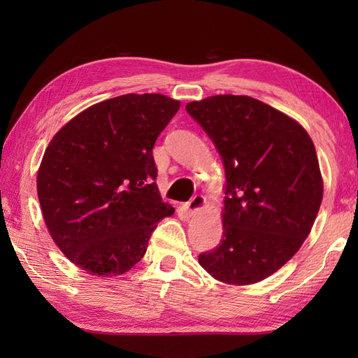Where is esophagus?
I'll return each mask as SVG.
<instances>
[{"label":"esophagus","instance_id":"1","mask_svg":"<svg viewBox=\"0 0 358 358\" xmlns=\"http://www.w3.org/2000/svg\"><path fill=\"white\" fill-rule=\"evenodd\" d=\"M204 204H206V196L203 195H194L191 201L186 204V208L189 210V214H195L196 210H200L201 208H204Z\"/></svg>","mask_w":358,"mask_h":358}]
</instances>
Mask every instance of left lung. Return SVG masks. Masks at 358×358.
Instances as JSON below:
<instances>
[{"label":"left lung","instance_id":"obj_1","mask_svg":"<svg viewBox=\"0 0 358 358\" xmlns=\"http://www.w3.org/2000/svg\"><path fill=\"white\" fill-rule=\"evenodd\" d=\"M226 171L222 243L199 262L215 280L252 285L277 272L306 240L323 199L314 143L295 120L246 95L186 104Z\"/></svg>","mask_w":358,"mask_h":358}]
</instances>
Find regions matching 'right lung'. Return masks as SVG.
<instances>
[{"label": "right lung", "mask_w": 358, "mask_h": 358, "mask_svg": "<svg viewBox=\"0 0 358 358\" xmlns=\"http://www.w3.org/2000/svg\"><path fill=\"white\" fill-rule=\"evenodd\" d=\"M180 101L127 94L90 106L49 143L36 189L50 237L80 269L121 275L175 209L158 192L152 149Z\"/></svg>", "instance_id": "obj_1"}]
</instances>
